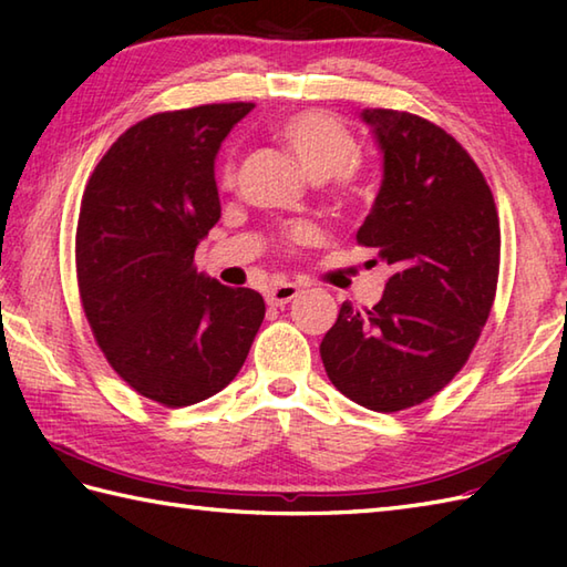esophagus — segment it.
<instances>
[{
	"instance_id": "obj_1",
	"label": "esophagus",
	"mask_w": 567,
	"mask_h": 567,
	"mask_svg": "<svg viewBox=\"0 0 567 567\" xmlns=\"http://www.w3.org/2000/svg\"><path fill=\"white\" fill-rule=\"evenodd\" d=\"M297 295H299V287L292 282L275 285V287H270L268 295H265V302H268L270 307H285V305H290Z\"/></svg>"
}]
</instances>
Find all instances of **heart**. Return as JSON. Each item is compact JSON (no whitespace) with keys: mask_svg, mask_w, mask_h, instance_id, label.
<instances>
[{"mask_svg":"<svg viewBox=\"0 0 567 567\" xmlns=\"http://www.w3.org/2000/svg\"><path fill=\"white\" fill-rule=\"evenodd\" d=\"M275 136L311 183L336 179L341 195H358L360 187L353 175V165L358 163V143L333 116L323 112H297L292 116H285L275 126ZM231 171L226 167L224 185H231ZM292 236L302 240L309 236V231L297 228Z\"/></svg>","mask_w":567,"mask_h":567,"instance_id":"heart-1","label":"heart"}]
</instances>
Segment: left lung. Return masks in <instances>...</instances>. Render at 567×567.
<instances>
[{"label":"left lung","mask_w":567,"mask_h":567,"mask_svg":"<svg viewBox=\"0 0 567 567\" xmlns=\"http://www.w3.org/2000/svg\"><path fill=\"white\" fill-rule=\"evenodd\" d=\"M360 118L382 153V183L355 238L392 275L372 309L341 305L319 353L336 390L388 414L465 365L495 302L499 219L480 167L441 126L394 110Z\"/></svg>","instance_id":"8db88e82"}]
</instances>
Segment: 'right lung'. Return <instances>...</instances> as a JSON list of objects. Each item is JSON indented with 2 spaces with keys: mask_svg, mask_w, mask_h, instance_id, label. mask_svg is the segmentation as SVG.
<instances>
[{
  "mask_svg": "<svg viewBox=\"0 0 567 567\" xmlns=\"http://www.w3.org/2000/svg\"><path fill=\"white\" fill-rule=\"evenodd\" d=\"M252 106L204 104L143 118L84 187L75 244L84 315L118 378L165 406L221 392L265 317L256 290L195 268L199 240L221 216L216 153Z\"/></svg>",
  "mask_w": 567,
  "mask_h": 567,
  "instance_id": "1",
  "label": "right lung"
}]
</instances>
